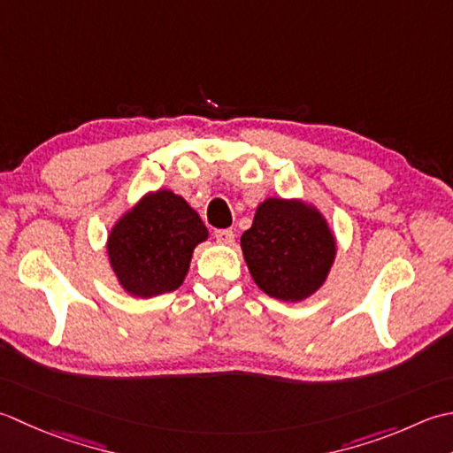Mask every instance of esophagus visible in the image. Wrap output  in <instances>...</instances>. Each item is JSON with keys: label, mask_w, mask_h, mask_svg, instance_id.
I'll use <instances>...</instances> for the list:
<instances>
[{"label": "esophagus", "mask_w": 453, "mask_h": 453, "mask_svg": "<svg viewBox=\"0 0 453 453\" xmlns=\"http://www.w3.org/2000/svg\"><path fill=\"white\" fill-rule=\"evenodd\" d=\"M215 238H217L219 244H230L234 240L233 228H219V230H215Z\"/></svg>", "instance_id": "34e87169"}]
</instances>
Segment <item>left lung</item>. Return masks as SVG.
<instances>
[{"mask_svg": "<svg viewBox=\"0 0 453 453\" xmlns=\"http://www.w3.org/2000/svg\"><path fill=\"white\" fill-rule=\"evenodd\" d=\"M240 248L257 288L291 303L317 293L336 257L326 219L299 199L270 197L260 203Z\"/></svg>", "mask_w": 453, "mask_h": 453, "instance_id": "1", "label": "left lung"}]
</instances>
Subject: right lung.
Wrapping results in <instances>:
<instances>
[{
  "mask_svg": "<svg viewBox=\"0 0 453 453\" xmlns=\"http://www.w3.org/2000/svg\"><path fill=\"white\" fill-rule=\"evenodd\" d=\"M209 230L197 211L170 189H158L117 220L107 238L109 264L133 297H154L183 283L196 246Z\"/></svg>",
  "mask_w": 453,
  "mask_h": 453,
  "instance_id": "obj_1",
  "label": "right lung"
}]
</instances>
